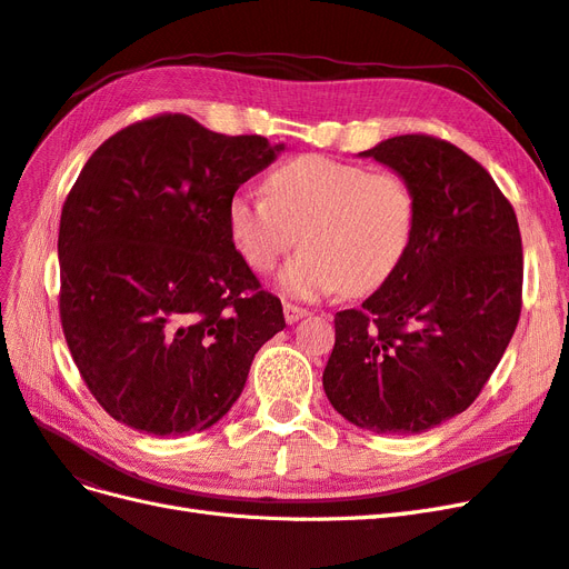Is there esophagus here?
I'll return each mask as SVG.
<instances>
[{
    "instance_id": "esophagus-1",
    "label": "esophagus",
    "mask_w": 569,
    "mask_h": 569,
    "mask_svg": "<svg viewBox=\"0 0 569 569\" xmlns=\"http://www.w3.org/2000/svg\"><path fill=\"white\" fill-rule=\"evenodd\" d=\"M282 311H284V320H287L289 325H295V322H299L301 318H306V316H308L306 308L295 306V303H284V306H282Z\"/></svg>"
}]
</instances>
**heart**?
<instances>
[{
    "label": "heart",
    "mask_w": 569,
    "mask_h": 569,
    "mask_svg": "<svg viewBox=\"0 0 569 569\" xmlns=\"http://www.w3.org/2000/svg\"><path fill=\"white\" fill-rule=\"evenodd\" d=\"M416 226L418 194L403 176L318 153L274 168L266 194L239 189L228 203L232 244L256 272L272 270L299 232L303 249L278 282L306 301L382 287L403 263Z\"/></svg>",
    "instance_id": "obj_1"
}]
</instances>
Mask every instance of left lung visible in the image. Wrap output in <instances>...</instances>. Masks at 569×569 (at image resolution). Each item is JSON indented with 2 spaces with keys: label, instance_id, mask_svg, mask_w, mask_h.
Listing matches in <instances>:
<instances>
[{
  "label": "left lung",
  "instance_id": "obj_1",
  "mask_svg": "<svg viewBox=\"0 0 569 569\" xmlns=\"http://www.w3.org/2000/svg\"><path fill=\"white\" fill-rule=\"evenodd\" d=\"M418 194L412 244L360 308L335 316L322 372L339 416L377 435H420L468 408L522 311V237L493 178L456 144L399 134L360 151Z\"/></svg>",
  "mask_w": 569,
  "mask_h": 569
}]
</instances>
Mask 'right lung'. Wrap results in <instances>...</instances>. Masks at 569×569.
<instances>
[{
	"instance_id": "1",
	"label": "right lung",
	"mask_w": 569,
	"mask_h": 569,
	"mask_svg": "<svg viewBox=\"0 0 569 569\" xmlns=\"http://www.w3.org/2000/svg\"><path fill=\"white\" fill-rule=\"evenodd\" d=\"M284 144L153 116L101 144L59 226L63 337L118 422L153 437L216 425L284 330L228 230V203Z\"/></svg>"
}]
</instances>
